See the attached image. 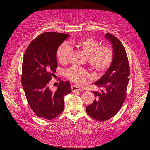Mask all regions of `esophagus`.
<instances>
[{"instance_id": "esophagus-1", "label": "esophagus", "mask_w": 150, "mask_h": 150, "mask_svg": "<svg viewBox=\"0 0 150 150\" xmlns=\"http://www.w3.org/2000/svg\"><path fill=\"white\" fill-rule=\"evenodd\" d=\"M71 89H72V92H81V91H82V89H81V88H79V87H78V86H75V85H72L71 86Z\"/></svg>"}]
</instances>
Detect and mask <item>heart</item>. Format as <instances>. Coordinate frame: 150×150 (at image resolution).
Returning a JSON list of instances; mask_svg holds the SVG:
<instances>
[{
	"instance_id": "heart-1",
	"label": "heart",
	"mask_w": 150,
	"mask_h": 150,
	"mask_svg": "<svg viewBox=\"0 0 150 150\" xmlns=\"http://www.w3.org/2000/svg\"><path fill=\"white\" fill-rule=\"evenodd\" d=\"M73 44L88 55L89 64L97 72L103 73L111 66L114 59V50L110 45H100V42L93 38L81 39ZM70 53V47L67 43L61 44L57 52L59 63L66 64ZM66 75L69 80L79 85L84 84L91 78V74L87 70L76 66L68 69Z\"/></svg>"
}]
</instances>
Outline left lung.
Segmentation results:
<instances>
[{"instance_id":"obj_1","label":"left lung","mask_w":150,"mask_h":150,"mask_svg":"<svg viewBox=\"0 0 150 150\" xmlns=\"http://www.w3.org/2000/svg\"><path fill=\"white\" fill-rule=\"evenodd\" d=\"M105 36L113 45L114 59L106 72L94 83L105 91L93 92L96 98L86 107L92 118L101 122L110 119L120 111L127 97L129 76V61L123 45L111 33H107Z\"/></svg>"}]
</instances>
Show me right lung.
<instances>
[{
  "mask_svg": "<svg viewBox=\"0 0 150 150\" xmlns=\"http://www.w3.org/2000/svg\"><path fill=\"white\" fill-rule=\"evenodd\" d=\"M69 36L44 32L30 42L23 58L21 83L28 103L38 117L49 120L62 112L64 97L71 92L67 81H61L54 92L49 87L58 67L57 50Z\"/></svg>",
  "mask_w": 150,
  "mask_h": 150,
  "instance_id": "right-lung-1",
  "label": "right lung"
}]
</instances>
